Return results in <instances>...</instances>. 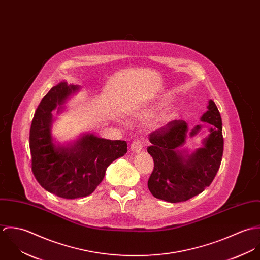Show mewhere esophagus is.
Returning <instances> with one entry per match:
<instances>
[{
  "label": "esophagus",
  "mask_w": 260,
  "mask_h": 260,
  "mask_svg": "<svg viewBox=\"0 0 260 260\" xmlns=\"http://www.w3.org/2000/svg\"><path fill=\"white\" fill-rule=\"evenodd\" d=\"M143 148V141L142 140H139V139H137V140H134L132 143H131V145H130V149H131V151H133V152H139V151H141Z\"/></svg>",
  "instance_id": "1"
}]
</instances>
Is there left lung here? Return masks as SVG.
<instances>
[{"label":"left lung","mask_w":260,"mask_h":260,"mask_svg":"<svg viewBox=\"0 0 260 260\" xmlns=\"http://www.w3.org/2000/svg\"><path fill=\"white\" fill-rule=\"evenodd\" d=\"M202 122L212 125L210 134L204 139V147L190 156L180 151L188 133L184 120H174L149 135L147 148L154 161V169L148 179L152 195L171 203L184 202L203 192L213 181L221 164L223 155L222 120L215 103L210 100ZM201 126L190 132L194 136Z\"/></svg>","instance_id":"left-lung-1"}]
</instances>
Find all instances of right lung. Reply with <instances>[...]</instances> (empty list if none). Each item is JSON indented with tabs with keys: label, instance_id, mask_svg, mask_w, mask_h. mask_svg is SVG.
I'll list each match as a JSON object with an SVG mask.
<instances>
[{
	"label": "right lung",
	"instance_id": "1",
	"mask_svg": "<svg viewBox=\"0 0 260 260\" xmlns=\"http://www.w3.org/2000/svg\"><path fill=\"white\" fill-rule=\"evenodd\" d=\"M77 89L66 82L54 86L42 99L30 129L32 171L39 184L61 198L90 195L107 167L127 152V143L86 134L73 146L56 147L51 135L52 111ZM62 108V107H60Z\"/></svg>",
	"mask_w": 260,
	"mask_h": 260
}]
</instances>
